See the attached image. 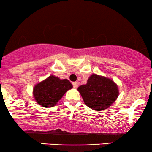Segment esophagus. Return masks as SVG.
I'll return each mask as SVG.
<instances>
[{"label":"esophagus","mask_w":152,"mask_h":152,"mask_svg":"<svg viewBox=\"0 0 152 152\" xmlns=\"http://www.w3.org/2000/svg\"><path fill=\"white\" fill-rule=\"evenodd\" d=\"M72 86H73L74 88H77L78 87V83L77 82H72Z\"/></svg>","instance_id":"esophagus-1"}]
</instances>
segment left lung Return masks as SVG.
<instances>
[{"mask_svg":"<svg viewBox=\"0 0 152 152\" xmlns=\"http://www.w3.org/2000/svg\"><path fill=\"white\" fill-rule=\"evenodd\" d=\"M77 91L85 104L94 111H102L111 107L119 95L117 84L113 80L96 74L91 75L86 84L79 86Z\"/></svg>","mask_w":152,"mask_h":152,"instance_id":"1","label":"left lung"}]
</instances>
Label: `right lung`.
Listing matches in <instances>:
<instances>
[{"label": "right lung", "instance_id": "add662e5", "mask_svg": "<svg viewBox=\"0 0 152 152\" xmlns=\"http://www.w3.org/2000/svg\"><path fill=\"white\" fill-rule=\"evenodd\" d=\"M72 88V85L66 79L61 80L50 75L35 85L33 95L35 101L41 107L49 108L55 106L66 91Z\"/></svg>", "mask_w": 152, "mask_h": 152}]
</instances>
